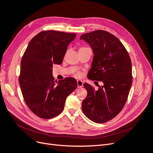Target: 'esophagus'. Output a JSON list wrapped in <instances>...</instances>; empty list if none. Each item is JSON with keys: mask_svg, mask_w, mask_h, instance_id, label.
Instances as JSON below:
<instances>
[{"mask_svg": "<svg viewBox=\"0 0 153 153\" xmlns=\"http://www.w3.org/2000/svg\"><path fill=\"white\" fill-rule=\"evenodd\" d=\"M77 87L78 88H81L83 86V82L82 81H80V80H78L77 81Z\"/></svg>", "mask_w": 153, "mask_h": 153, "instance_id": "obj_1", "label": "esophagus"}]
</instances>
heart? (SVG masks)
Returning <instances> with one entry per match:
<instances>
[{"label": "heart", "instance_id": "b5f03b06", "mask_svg": "<svg viewBox=\"0 0 153 153\" xmlns=\"http://www.w3.org/2000/svg\"><path fill=\"white\" fill-rule=\"evenodd\" d=\"M88 48H87V47H85V46H82V47H81L80 48V49H79V51H81V50H86V49H88ZM76 76L77 77H80L81 76V73L80 72H78V73H77L76 74Z\"/></svg>", "mask_w": 153, "mask_h": 153}]
</instances>
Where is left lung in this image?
Here are the masks:
<instances>
[{
  "instance_id": "8db88e82",
  "label": "left lung",
  "mask_w": 153,
  "mask_h": 153,
  "mask_svg": "<svg viewBox=\"0 0 153 153\" xmlns=\"http://www.w3.org/2000/svg\"><path fill=\"white\" fill-rule=\"evenodd\" d=\"M80 39L90 44L94 53L88 78L103 83L97 90L84 83L87 96L82 110L92 121L105 123L119 114L126 102L132 84L131 59L119 39L107 31L84 33Z\"/></svg>"
}]
</instances>
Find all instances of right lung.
<instances>
[{"instance_id": "1", "label": "right lung", "mask_w": 153, "mask_h": 153, "mask_svg": "<svg viewBox=\"0 0 153 153\" xmlns=\"http://www.w3.org/2000/svg\"><path fill=\"white\" fill-rule=\"evenodd\" d=\"M76 37L74 33L42 31L32 39L22 56L19 83L23 99L29 109L42 119L60 114L67 96L77 87L73 77L56 85L52 69L53 65L62 63L68 45Z\"/></svg>"}]
</instances>
